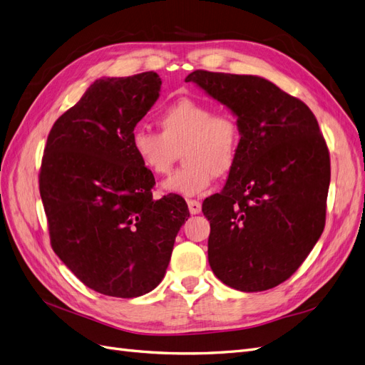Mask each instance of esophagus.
<instances>
[{
    "mask_svg": "<svg viewBox=\"0 0 365 365\" xmlns=\"http://www.w3.org/2000/svg\"><path fill=\"white\" fill-rule=\"evenodd\" d=\"M187 204H189V212L192 215H197L201 212V202L196 201V200H189L187 201Z\"/></svg>",
    "mask_w": 365,
    "mask_h": 365,
    "instance_id": "esophagus-1",
    "label": "esophagus"
}]
</instances>
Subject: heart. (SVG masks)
Wrapping results in <instances>:
<instances>
[{"instance_id":"heart-1","label":"heart","mask_w":365,"mask_h":365,"mask_svg":"<svg viewBox=\"0 0 365 365\" xmlns=\"http://www.w3.org/2000/svg\"><path fill=\"white\" fill-rule=\"evenodd\" d=\"M161 134L135 129L130 149L149 173L165 175L178 157L185 163L163 182V190L181 196L205 192L213 176H225L235 168L242 145L237 120L195 98L181 97L165 106L157 118Z\"/></svg>"}]
</instances>
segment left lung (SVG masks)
<instances>
[{"mask_svg": "<svg viewBox=\"0 0 365 365\" xmlns=\"http://www.w3.org/2000/svg\"><path fill=\"white\" fill-rule=\"evenodd\" d=\"M237 117L242 145L220 193L207 197L208 263L242 292L274 288L300 268L326 224L330 158L300 98L259 76L185 77Z\"/></svg>", "mask_w": 365, "mask_h": 365, "instance_id": "obj_1", "label": "left lung"}]
</instances>
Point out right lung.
Instances as JSON below:
<instances>
[{
  "label": "right lung",
  "mask_w": 365,
  "mask_h": 365,
  "mask_svg": "<svg viewBox=\"0 0 365 365\" xmlns=\"http://www.w3.org/2000/svg\"><path fill=\"white\" fill-rule=\"evenodd\" d=\"M160 90L153 71L102 77L56 120L43 149L39 192L53 251L103 295L155 289L190 216L180 195L152 200L155 178L130 149Z\"/></svg>",
  "instance_id": "obj_1"
}]
</instances>
